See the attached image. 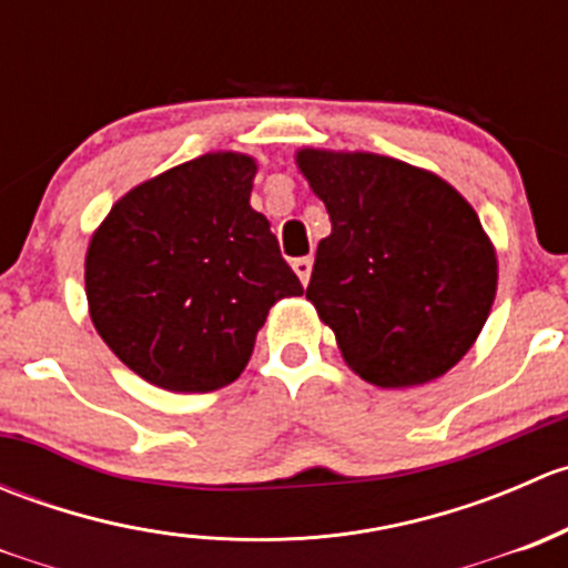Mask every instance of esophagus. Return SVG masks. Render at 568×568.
<instances>
[{"label": "esophagus", "mask_w": 568, "mask_h": 568, "mask_svg": "<svg viewBox=\"0 0 568 568\" xmlns=\"http://www.w3.org/2000/svg\"><path fill=\"white\" fill-rule=\"evenodd\" d=\"M291 266H294L296 277L302 280V285H307V280H311V272H313V257H296Z\"/></svg>", "instance_id": "1"}]
</instances>
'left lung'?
Wrapping results in <instances>:
<instances>
[{
  "label": "left lung",
  "instance_id": "left-lung-1",
  "mask_svg": "<svg viewBox=\"0 0 568 568\" xmlns=\"http://www.w3.org/2000/svg\"><path fill=\"white\" fill-rule=\"evenodd\" d=\"M296 168L332 222L305 294L348 368L385 390L448 374L497 294V252L473 205L379 153L302 148Z\"/></svg>",
  "mask_w": 568,
  "mask_h": 568
}]
</instances>
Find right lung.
<instances>
[{
    "mask_svg": "<svg viewBox=\"0 0 568 568\" xmlns=\"http://www.w3.org/2000/svg\"><path fill=\"white\" fill-rule=\"evenodd\" d=\"M255 173L247 153H205L125 192L90 239L95 332L162 390L231 385L274 302L302 296L268 220L250 205Z\"/></svg>",
    "mask_w": 568,
    "mask_h": 568,
    "instance_id": "obj_1",
    "label": "right lung"
}]
</instances>
